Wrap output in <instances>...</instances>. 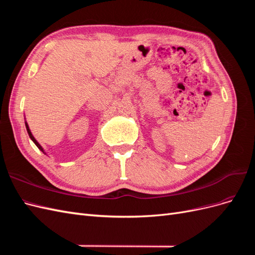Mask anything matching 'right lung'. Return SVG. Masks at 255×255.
<instances>
[{
    "mask_svg": "<svg viewBox=\"0 0 255 255\" xmlns=\"http://www.w3.org/2000/svg\"><path fill=\"white\" fill-rule=\"evenodd\" d=\"M25 127H26V130H27V133H28V136H29V138H30V139H32L33 140V142L37 145V148L38 149H39L41 152H43L44 154H47V153H45L44 152V150H43V148H42V146L39 144V142H38L36 139H35V137L33 136V134H32V132H30V129H29V128H28V125H27V122L25 121Z\"/></svg>",
    "mask_w": 255,
    "mask_h": 255,
    "instance_id": "1",
    "label": "right lung"
}]
</instances>
